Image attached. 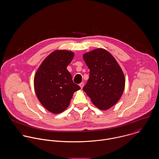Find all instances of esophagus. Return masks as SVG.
Returning a JSON list of instances; mask_svg holds the SVG:
<instances>
[{"label": "esophagus", "mask_w": 159, "mask_h": 159, "mask_svg": "<svg viewBox=\"0 0 159 159\" xmlns=\"http://www.w3.org/2000/svg\"><path fill=\"white\" fill-rule=\"evenodd\" d=\"M79 85H80V86L81 89H83V86H84V83H81Z\"/></svg>", "instance_id": "obj_1"}]
</instances>
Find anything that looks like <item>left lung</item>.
Here are the masks:
<instances>
[{
    "mask_svg": "<svg viewBox=\"0 0 159 159\" xmlns=\"http://www.w3.org/2000/svg\"><path fill=\"white\" fill-rule=\"evenodd\" d=\"M90 70L89 78L83 91L93 104L105 111L119 100L125 88V77L120 66L107 50L95 49L83 54Z\"/></svg>",
    "mask_w": 159,
    "mask_h": 159,
    "instance_id": "obj_1",
    "label": "left lung"
}]
</instances>
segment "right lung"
<instances>
[{
  "instance_id": "obj_1",
  "label": "right lung",
  "mask_w": 159,
  "mask_h": 159,
  "mask_svg": "<svg viewBox=\"0 0 159 159\" xmlns=\"http://www.w3.org/2000/svg\"><path fill=\"white\" fill-rule=\"evenodd\" d=\"M73 57L72 51L56 50L46 57L35 73L34 84L37 98L52 113L66 110L74 92L80 89L67 69Z\"/></svg>"
}]
</instances>
